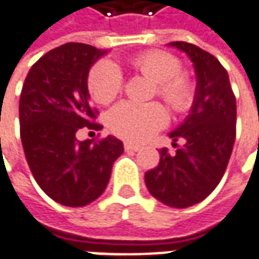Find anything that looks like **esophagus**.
Segmentation results:
<instances>
[{
    "label": "esophagus",
    "instance_id": "esophagus-1",
    "mask_svg": "<svg viewBox=\"0 0 259 259\" xmlns=\"http://www.w3.org/2000/svg\"><path fill=\"white\" fill-rule=\"evenodd\" d=\"M124 150H126V152H138V150H140V146L126 142V143H124Z\"/></svg>",
    "mask_w": 259,
    "mask_h": 259
}]
</instances>
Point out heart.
<instances>
[{
    "label": "heart",
    "mask_w": 259,
    "mask_h": 259,
    "mask_svg": "<svg viewBox=\"0 0 259 259\" xmlns=\"http://www.w3.org/2000/svg\"><path fill=\"white\" fill-rule=\"evenodd\" d=\"M130 67L155 83V93L175 112L189 109L193 99V85L181 74V63L163 51H149L130 58ZM89 92L100 104L112 103L121 90V74L110 61L97 63L89 73ZM167 123L166 109L156 102L119 103L107 116L109 129L129 142H143Z\"/></svg>",
    "instance_id": "heart-1"
}]
</instances>
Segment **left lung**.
<instances>
[{
    "label": "left lung",
    "instance_id": "1",
    "mask_svg": "<svg viewBox=\"0 0 259 259\" xmlns=\"http://www.w3.org/2000/svg\"><path fill=\"white\" fill-rule=\"evenodd\" d=\"M167 46L191 58L196 89L189 114L169 133L174 145L183 146L170 155L160 150L159 165L145 175L150 195L172 208L199 203L218 186L235 142L236 102L225 68L208 51L189 42Z\"/></svg>",
    "mask_w": 259,
    "mask_h": 259
}]
</instances>
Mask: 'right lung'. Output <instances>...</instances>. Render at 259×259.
I'll use <instances>...</instances> for the list:
<instances>
[{"mask_svg": "<svg viewBox=\"0 0 259 259\" xmlns=\"http://www.w3.org/2000/svg\"><path fill=\"white\" fill-rule=\"evenodd\" d=\"M107 54L81 42L51 50L25 77L20 97V132L32 176L53 201L64 206H85L102 195L114 160L123 153L121 140L109 135L97 143L77 140L81 127L93 123L89 71Z\"/></svg>", "mask_w": 259, "mask_h": 259, "instance_id": "add662e5", "label": "right lung"}]
</instances>
